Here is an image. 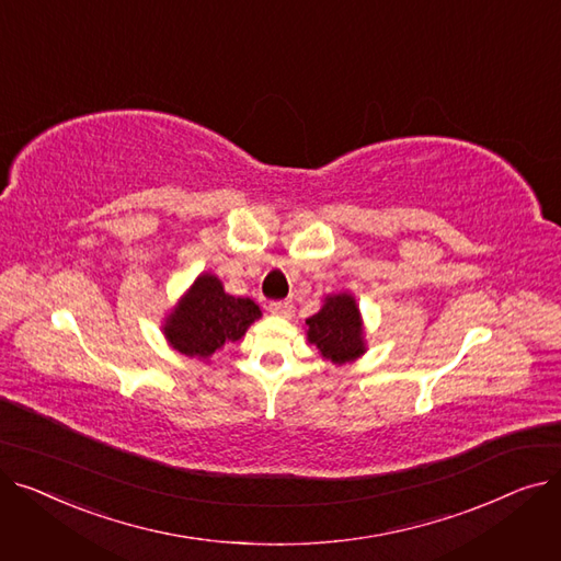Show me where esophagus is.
Masks as SVG:
<instances>
[{
	"label": "esophagus",
	"instance_id": "obj_1",
	"mask_svg": "<svg viewBox=\"0 0 561 561\" xmlns=\"http://www.w3.org/2000/svg\"><path fill=\"white\" fill-rule=\"evenodd\" d=\"M268 311L273 316H279V318H290L293 311H296V307H293L290 302H271L268 305Z\"/></svg>",
	"mask_w": 561,
	"mask_h": 561
}]
</instances>
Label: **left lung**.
Wrapping results in <instances>:
<instances>
[{
	"instance_id": "1",
	"label": "left lung",
	"mask_w": 561,
	"mask_h": 561,
	"mask_svg": "<svg viewBox=\"0 0 561 561\" xmlns=\"http://www.w3.org/2000/svg\"><path fill=\"white\" fill-rule=\"evenodd\" d=\"M307 341L316 345L322 359L345 366L366 355V328L359 305L352 293H332L322 307L307 318Z\"/></svg>"
}]
</instances>
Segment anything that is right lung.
I'll list each match as a JSON object with an SVG mask.
<instances>
[{"label": "right lung", "instance_id": "add662e5", "mask_svg": "<svg viewBox=\"0 0 561 561\" xmlns=\"http://www.w3.org/2000/svg\"><path fill=\"white\" fill-rule=\"evenodd\" d=\"M261 309L250 298H233L214 273H199L165 313L161 332L170 347L209 362L225 343L241 341Z\"/></svg>", "mask_w": 561, "mask_h": 561}]
</instances>
